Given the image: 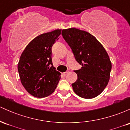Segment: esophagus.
I'll use <instances>...</instances> for the list:
<instances>
[{
	"label": "esophagus",
	"mask_w": 130,
	"mask_h": 130,
	"mask_svg": "<svg viewBox=\"0 0 130 130\" xmlns=\"http://www.w3.org/2000/svg\"><path fill=\"white\" fill-rule=\"evenodd\" d=\"M68 73H69V71H68H68H65V72L63 73H62V74H63V75H64V76H66Z\"/></svg>",
	"instance_id": "esophagus-1"
}]
</instances>
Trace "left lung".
<instances>
[{
    "label": "left lung",
    "mask_w": 130,
    "mask_h": 130,
    "mask_svg": "<svg viewBox=\"0 0 130 130\" xmlns=\"http://www.w3.org/2000/svg\"><path fill=\"white\" fill-rule=\"evenodd\" d=\"M63 39L81 68L74 70L77 78L71 84L77 95L90 99L99 95L109 80L112 65L103 46L93 35L75 28L63 29Z\"/></svg>",
    "instance_id": "1"
}]
</instances>
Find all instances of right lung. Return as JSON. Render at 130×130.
I'll return each instance as SVG.
<instances>
[{"mask_svg":"<svg viewBox=\"0 0 130 130\" xmlns=\"http://www.w3.org/2000/svg\"><path fill=\"white\" fill-rule=\"evenodd\" d=\"M62 30L43 34L26 46L20 57L18 70L22 86L37 98L51 95L59 83L60 73L52 62V47Z\"/></svg>","mask_w":130,"mask_h":130,"instance_id":"obj_1","label":"right lung"}]
</instances>
